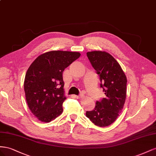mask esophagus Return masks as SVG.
<instances>
[{
	"label": "esophagus",
	"instance_id": "1",
	"mask_svg": "<svg viewBox=\"0 0 156 156\" xmlns=\"http://www.w3.org/2000/svg\"><path fill=\"white\" fill-rule=\"evenodd\" d=\"M74 97L76 98V99H81V98L83 97V95H80V96H78V95H73Z\"/></svg>",
	"mask_w": 156,
	"mask_h": 156
}]
</instances>
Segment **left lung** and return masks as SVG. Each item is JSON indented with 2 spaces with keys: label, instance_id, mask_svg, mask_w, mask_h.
I'll list each match as a JSON object with an SVG mask.
<instances>
[{
  "label": "left lung",
  "instance_id": "1",
  "mask_svg": "<svg viewBox=\"0 0 156 156\" xmlns=\"http://www.w3.org/2000/svg\"><path fill=\"white\" fill-rule=\"evenodd\" d=\"M87 56L99 76L105 97L97 101L95 108L87 111L86 115L97 126H108L119 116L125 104L126 76L118 61L107 52L90 51Z\"/></svg>",
  "mask_w": 156,
  "mask_h": 156
}]
</instances>
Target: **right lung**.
<instances>
[{
    "mask_svg": "<svg viewBox=\"0 0 156 156\" xmlns=\"http://www.w3.org/2000/svg\"><path fill=\"white\" fill-rule=\"evenodd\" d=\"M79 52L51 51L39 55L27 71L24 91L28 106L40 121L48 123L63 112L66 99L63 72Z\"/></svg>",
    "mask_w": 156,
    "mask_h": 156,
    "instance_id": "1",
    "label": "right lung"
}]
</instances>
